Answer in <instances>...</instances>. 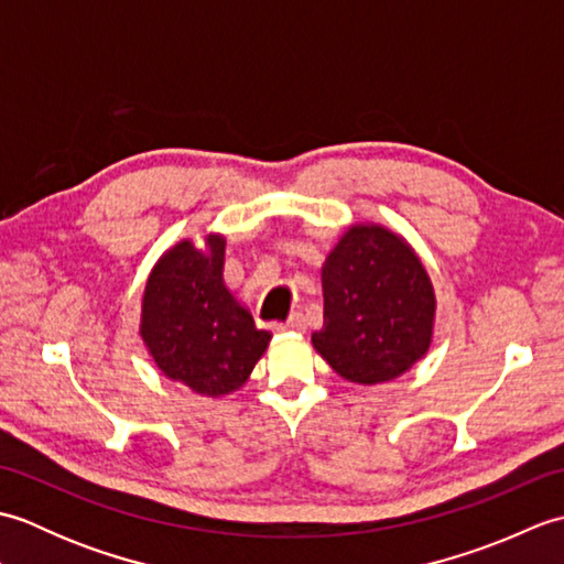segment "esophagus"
<instances>
[{"mask_svg":"<svg viewBox=\"0 0 564 564\" xmlns=\"http://www.w3.org/2000/svg\"><path fill=\"white\" fill-rule=\"evenodd\" d=\"M281 329H285V332H305V315L303 313H293L289 319L283 322Z\"/></svg>","mask_w":564,"mask_h":564,"instance_id":"1","label":"esophagus"}]
</instances>
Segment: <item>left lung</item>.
<instances>
[{"label": "left lung", "instance_id": "left-lung-1", "mask_svg": "<svg viewBox=\"0 0 564 564\" xmlns=\"http://www.w3.org/2000/svg\"><path fill=\"white\" fill-rule=\"evenodd\" d=\"M325 325L313 346L346 380L376 386L429 351L436 295L424 263L380 225H354L322 267Z\"/></svg>", "mask_w": 564, "mask_h": 564}]
</instances>
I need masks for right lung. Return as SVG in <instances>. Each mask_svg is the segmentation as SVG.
<instances>
[{"instance_id":"add662e5","label":"right lung","mask_w":564,"mask_h":564,"mask_svg":"<svg viewBox=\"0 0 564 564\" xmlns=\"http://www.w3.org/2000/svg\"><path fill=\"white\" fill-rule=\"evenodd\" d=\"M206 247L184 239L158 261L142 297L140 334L166 378L220 398L249 378L271 332L257 329L225 289V237L210 235Z\"/></svg>"}]
</instances>
